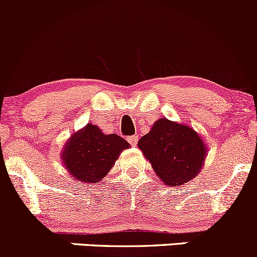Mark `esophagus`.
<instances>
[{
  "instance_id": "obj_1",
  "label": "esophagus",
  "mask_w": 257,
  "mask_h": 257,
  "mask_svg": "<svg viewBox=\"0 0 257 257\" xmlns=\"http://www.w3.org/2000/svg\"><path fill=\"white\" fill-rule=\"evenodd\" d=\"M127 140H128L130 144L132 145V146H136L137 141H139V137H137V136H130Z\"/></svg>"
}]
</instances>
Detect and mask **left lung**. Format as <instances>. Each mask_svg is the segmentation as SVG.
<instances>
[{
	"label": "left lung",
	"instance_id": "1",
	"mask_svg": "<svg viewBox=\"0 0 257 257\" xmlns=\"http://www.w3.org/2000/svg\"><path fill=\"white\" fill-rule=\"evenodd\" d=\"M137 146L167 186H180L196 177L207 152L194 128L167 118L155 121Z\"/></svg>",
	"mask_w": 257,
	"mask_h": 257
}]
</instances>
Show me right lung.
<instances>
[{"label":"right lung","mask_w":257,"mask_h":257,"mask_svg":"<svg viewBox=\"0 0 257 257\" xmlns=\"http://www.w3.org/2000/svg\"><path fill=\"white\" fill-rule=\"evenodd\" d=\"M130 144L115 134L105 135L92 123L73 134L62 151V164L76 181L95 184L110 172Z\"/></svg>","instance_id":"obj_1"}]
</instances>
